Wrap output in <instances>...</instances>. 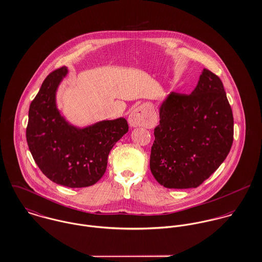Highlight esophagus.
<instances>
[{
	"mask_svg": "<svg viewBox=\"0 0 262 262\" xmlns=\"http://www.w3.org/2000/svg\"><path fill=\"white\" fill-rule=\"evenodd\" d=\"M128 123L130 127H149L153 124L145 107H138L130 113L128 117Z\"/></svg>",
	"mask_w": 262,
	"mask_h": 262,
	"instance_id": "1",
	"label": "esophagus"
}]
</instances>
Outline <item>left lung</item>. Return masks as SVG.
Masks as SVG:
<instances>
[{"label": "left lung", "mask_w": 262, "mask_h": 262, "mask_svg": "<svg viewBox=\"0 0 262 262\" xmlns=\"http://www.w3.org/2000/svg\"><path fill=\"white\" fill-rule=\"evenodd\" d=\"M150 169L167 188L199 187L233 143V114L221 79L204 69L190 95L168 94L159 107Z\"/></svg>", "instance_id": "1"}]
</instances>
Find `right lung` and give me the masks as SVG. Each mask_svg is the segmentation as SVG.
Segmentation results:
<instances>
[{
	"mask_svg": "<svg viewBox=\"0 0 262 262\" xmlns=\"http://www.w3.org/2000/svg\"><path fill=\"white\" fill-rule=\"evenodd\" d=\"M67 67L44 79L32 101L26 129L29 150L40 170L53 183L68 187L95 185L104 176L108 155L128 132L124 117L83 127L71 123L56 103Z\"/></svg>",
	"mask_w": 262,
	"mask_h": 262,
	"instance_id": "obj_1",
	"label": "right lung"
}]
</instances>
